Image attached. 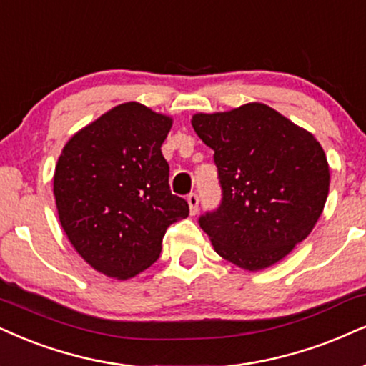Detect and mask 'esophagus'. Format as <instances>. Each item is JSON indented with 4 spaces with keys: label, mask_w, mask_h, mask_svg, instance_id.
Wrapping results in <instances>:
<instances>
[{
    "label": "esophagus",
    "mask_w": 366,
    "mask_h": 366,
    "mask_svg": "<svg viewBox=\"0 0 366 366\" xmlns=\"http://www.w3.org/2000/svg\"><path fill=\"white\" fill-rule=\"evenodd\" d=\"M187 202H188V205H190V214L195 215L197 210H198V195H197V193H190V195L187 197Z\"/></svg>",
    "instance_id": "obj_1"
}]
</instances>
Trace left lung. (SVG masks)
I'll return each mask as SVG.
<instances>
[{
  "label": "left lung",
  "mask_w": 366,
  "mask_h": 366,
  "mask_svg": "<svg viewBox=\"0 0 366 366\" xmlns=\"http://www.w3.org/2000/svg\"><path fill=\"white\" fill-rule=\"evenodd\" d=\"M192 125L214 151L222 202L198 219L215 252L258 272L312 232L329 193L321 144L263 103L195 114Z\"/></svg>",
  "instance_id": "left-lung-1"
}]
</instances>
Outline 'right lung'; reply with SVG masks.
<instances>
[{"instance_id": "1", "label": "right lung", "mask_w": 366, "mask_h": 366, "mask_svg": "<svg viewBox=\"0 0 366 366\" xmlns=\"http://www.w3.org/2000/svg\"><path fill=\"white\" fill-rule=\"evenodd\" d=\"M173 119L137 102L122 103L76 132L54 173L67 239L92 268L127 280L159 258L171 224L188 204L169 190L161 152Z\"/></svg>"}]
</instances>
